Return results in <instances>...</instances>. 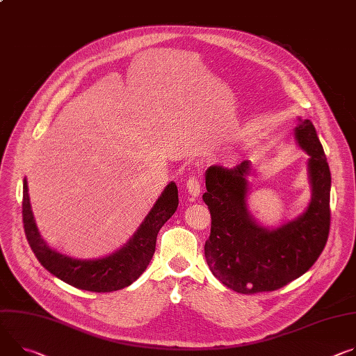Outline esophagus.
Returning a JSON list of instances; mask_svg holds the SVG:
<instances>
[{"instance_id":"esophagus-1","label":"esophagus","mask_w":356,"mask_h":356,"mask_svg":"<svg viewBox=\"0 0 356 356\" xmlns=\"http://www.w3.org/2000/svg\"><path fill=\"white\" fill-rule=\"evenodd\" d=\"M186 188L188 191V195L193 196V197H199V195L202 193V181L199 177L193 176L187 180L186 183Z\"/></svg>"}]
</instances>
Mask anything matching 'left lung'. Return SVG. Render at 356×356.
<instances>
[{"mask_svg": "<svg viewBox=\"0 0 356 356\" xmlns=\"http://www.w3.org/2000/svg\"><path fill=\"white\" fill-rule=\"evenodd\" d=\"M296 143L308 159L311 200L304 213L278 227H264L248 210L251 161L206 170L204 203L211 232L204 245L207 266L225 286L241 294L278 289L305 274L330 234L331 172L311 120L298 118Z\"/></svg>", "mask_w": 356, "mask_h": 356, "instance_id": "1", "label": "left lung"}]
</instances>
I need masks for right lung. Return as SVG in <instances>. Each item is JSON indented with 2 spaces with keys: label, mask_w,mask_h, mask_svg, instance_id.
<instances>
[{
  "label": "right lung",
  "mask_w": 356,
  "mask_h": 356,
  "mask_svg": "<svg viewBox=\"0 0 356 356\" xmlns=\"http://www.w3.org/2000/svg\"><path fill=\"white\" fill-rule=\"evenodd\" d=\"M177 206V186L175 181H170L126 244L109 255L95 258V260H82V258L62 254L47 244L38 232L34 213L31 209L26 179H24L22 186L24 230L28 244L38 261L63 282L79 289L93 291V293H111V291L122 289L143 274L154 254L157 233L175 214Z\"/></svg>",
  "instance_id": "right-lung-1"
}]
</instances>
